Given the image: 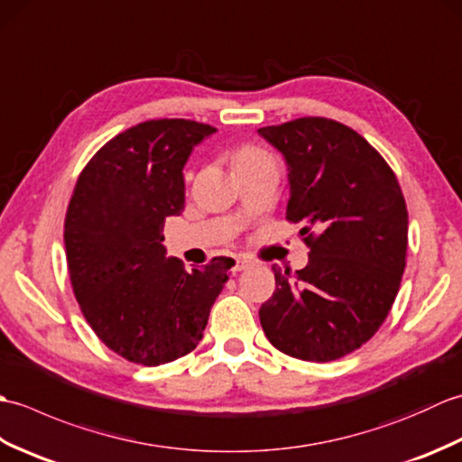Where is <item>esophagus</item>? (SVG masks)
Returning <instances> with one entry per match:
<instances>
[{"instance_id": "1", "label": "esophagus", "mask_w": 462, "mask_h": 462, "mask_svg": "<svg viewBox=\"0 0 462 462\" xmlns=\"http://www.w3.org/2000/svg\"><path fill=\"white\" fill-rule=\"evenodd\" d=\"M248 266H250L248 260H244V258L234 260V272H242V270H246Z\"/></svg>"}]
</instances>
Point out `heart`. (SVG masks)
Masks as SVG:
<instances>
[{"label":"heart","instance_id":"heart-1","mask_svg":"<svg viewBox=\"0 0 462 462\" xmlns=\"http://www.w3.org/2000/svg\"><path fill=\"white\" fill-rule=\"evenodd\" d=\"M262 154H266V152L254 149V146H244V149H240L236 152V159H234V161H236V164H238V162H244V161L256 159V156H262Z\"/></svg>","mask_w":462,"mask_h":462}]
</instances>
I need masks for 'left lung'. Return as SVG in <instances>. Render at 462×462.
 Segmentation results:
<instances>
[{
	"mask_svg": "<svg viewBox=\"0 0 462 462\" xmlns=\"http://www.w3.org/2000/svg\"><path fill=\"white\" fill-rule=\"evenodd\" d=\"M258 134L288 164L286 218L303 224L310 246L296 273L272 266L276 291L260 308L262 329L286 356L339 359L375 336L397 298L409 230L403 192L383 156L337 121L303 116Z\"/></svg>",
	"mask_w": 462,
	"mask_h": 462,
	"instance_id": "1",
	"label": "left lung"
}]
</instances>
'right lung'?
Returning a JSON list of instances; mask_svg holds the SVG:
<instances>
[{
	"mask_svg": "<svg viewBox=\"0 0 462 462\" xmlns=\"http://www.w3.org/2000/svg\"><path fill=\"white\" fill-rule=\"evenodd\" d=\"M214 133L186 119L131 126L93 156L69 202L67 268L83 316L106 347L146 367L199 346L234 266L214 258L186 272L162 244L164 218L184 210V164Z\"/></svg>",
	"mask_w": 462,
	"mask_h": 462,
	"instance_id": "add662e5",
	"label": "right lung"
}]
</instances>
